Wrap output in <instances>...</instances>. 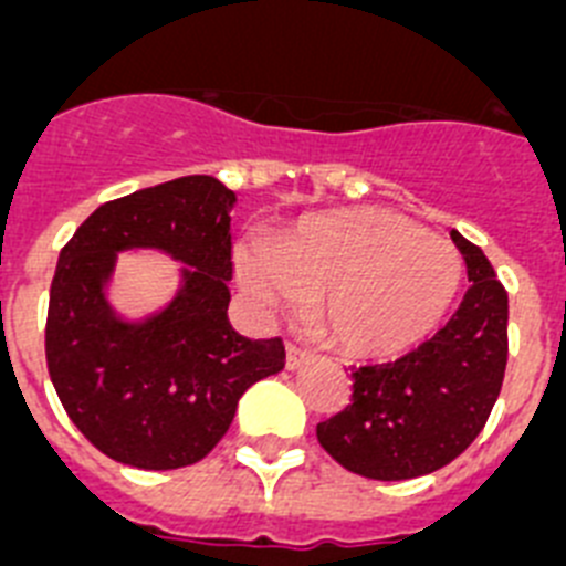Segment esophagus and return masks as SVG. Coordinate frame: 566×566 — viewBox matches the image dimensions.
Wrapping results in <instances>:
<instances>
[{
	"mask_svg": "<svg viewBox=\"0 0 566 566\" xmlns=\"http://www.w3.org/2000/svg\"><path fill=\"white\" fill-rule=\"evenodd\" d=\"M310 358H313V355H310L307 349H302V346H295V344H287V360H284V364H287L290 371L302 369Z\"/></svg>",
	"mask_w": 566,
	"mask_h": 566,
	"instance_id": "obj_1",
	"label": "esophagus"
}]
</instances>
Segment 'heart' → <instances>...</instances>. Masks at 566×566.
<instances>
[{
  "mask_svg": "<svg viewBox=\"0 0 566 566\" xmlns=\"http://www.w3.org/2000/svg\"><path fill=\"white\" fill-rule=\"evenodd\" d=\"M242 287L268 310L315 298V324L340 353L395 358L440 329L462 284L448 239L386 208H349L298 222L273 248L237 253Z\"/></svg>",
  "mask_w": 566,
  "mask_h": 566,
  "instance_id": "obj_1",
  "label": "heart"
}]
</instances>
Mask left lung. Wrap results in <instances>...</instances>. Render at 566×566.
<instances>
[{"mask_svg": "<svg viewBox=\"0 0 566 566\" xmlns=\"http://www.w3.org/2000/svg\"><path fill=\"white\" fill-rule=\"evenodd\" d=\"M471 287L431 340L353 371V403L318 422L321 448L366 480L434 473L485 429L507 366V293L480 248L451 231Z\"/></svg>", "mask_w": 566, "mask_h": 566, "instance_id": "1", "label": "left lung"}]
</instances>
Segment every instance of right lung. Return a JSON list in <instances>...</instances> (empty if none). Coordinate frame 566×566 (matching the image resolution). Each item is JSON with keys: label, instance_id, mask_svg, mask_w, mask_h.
Returning a JSON list of instances; mask_svg holds the SVG:
<instances>
[{"label": "right lung", "instance_id": "right-lung-1", "mask_svg": "<svg viewBox=\"0 0 566 566\" xmlns=\"http://www.w3.org/2000/svg\"><path fill=\"white\" fill-rule=\"evenodd\" d=\"M233 202L217 177H177L104 202L61 251L44 329L50 380L109 460L195 465L231 429L239 397L284 369L282 338L251 340L228 321ZM135 247L182 261L184 284L160 314L124 322L103 287L117 253Z\"/></svg>", "mask_w": 566, "mask_h": 566}]
</instances>
